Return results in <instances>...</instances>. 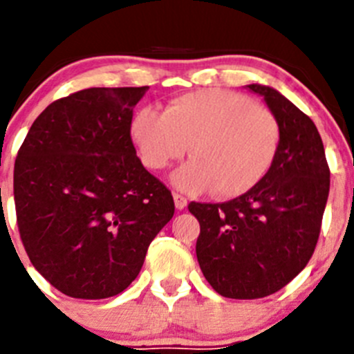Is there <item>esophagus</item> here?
<instances>
[{"label": "esophagus", "mask_w": 354, "mask_h": 354, "mask_svg": "<svg viewBox=\"0 0 354 354\" xmlns=\"http://www.w3.org/2000/svg\"><path fill=\"white\" fill-rule=\"evenodd\" d=\"M174 201H176L177 209H184L185 206H187V199H185L182 194H178V192H174Z\"/></svg>", "instance_id": "obj_1"}]
</instances>
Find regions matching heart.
Wrapping results in <instances>:
<instances>
[{
  "mask_svg": "<svg viewBox=\"0 0 354 354\" xmlns=\"http://www.w3.org/2000/svg\"><path fill=\"white\" fill-rule=\"evenodd\" d=\"M131 136L149 170L167 169L189 146L192 160L174 174V184L189 194L213 187L218 198H237L257 187L281 146L275 115L227 89L182 94L163 113L142 108L132 118Z\"/></svg>",
  "mask_w": 354,
  "mask_h": 354,
  "instance_id": "1",
  "label": "heart"
}]
</instances>
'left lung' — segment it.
Here are the masks:
<instances>
[{"label":"left lung","mask_w":354,"mask_h":354,"mask_svg":"<svg viewBox=\"0 0 354 354\" xmlns=\"http://www.w3.org/2000/svg\"><path fill=\"white\" fill-rule=\"evenodd\" d=\"M281 125V146L267 177L225 203H189L198 218L196 257L218 295L258 299L288 286L317 246L328 198L330 170L313 120L281 93L260 84Z\"/></svg>","instance_id":"left-lung-1"}]
</instances>
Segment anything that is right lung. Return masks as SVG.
Instances as JSON below:
<instances>
[{
	"label": "right lung",
	"instance_id": "obj_1",
	"mask_svg": "<svg viewBox=\"0 0 354 354\" xmlns=\"http://www.w3.org/2000/svg\"><path fill=\"white\" fill-rule=\"evenodd\" d=\"M142 87H91L53 101L13 170L17 225L30 263L59 292L111 297L131 286L176 212L131 138Z\"/></svg>",
	"mask_w": 354,
	"mask_h": 354
}]
</instances>
